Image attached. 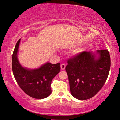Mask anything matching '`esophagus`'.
I'll use <instances>...</instances> for the list:
<instances>
[{
    "mask_svg": "<svg viewBox=\"0 0 120 120\" xmlns=\"http://www.w3.org/2000/svg\"><path fill=\"white\" fill-rule=\"evenodd\" d=\"M60 68H61L62 70H64L65 68V65L64 64H62L60 65Z\"/></svg>",
    "mask_w": 120,
    "mask_h": 120,
    "instance_id": "esophagus-1",
    "label": "esophagus"
}]
</instances>
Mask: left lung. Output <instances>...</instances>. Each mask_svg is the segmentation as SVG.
<instances>
[{
  "label": "left lung",
  "instance_id": "1",
  "mask_svg": "<svg viewBox=\"0 0 120 120\" xmlns=\"http://www.w3.org/2000/svg\"><path fill=\"white\" fill-rule=\"evenodd\" d=\"M65 67L70 93L79 100L90 99L102 88L110 68L107 50L84 51L68 61Z\"/></svg>",
  "mask_w": 120,
  "mask_h": 120
}]
</instances>
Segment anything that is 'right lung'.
<instances>
[{"label":"right lung","mask_w":120,"mask_h":120,"mask_svg":"<svg viewBox=\"0 0 120 120\" xmlns=\"http://www.w3.org/2000/svg\"><path fill=\"white\" fill-rule=\"evenodd\" d=\"M21 39L15 47L12 58V69L14 77L21 89L31 97L44 99L51 94L52 80L60 71V63L46 62L40 67L29 69L23 67L18 60Z\"/></svg>","instance_id":"add662e5"}]
</instances>
